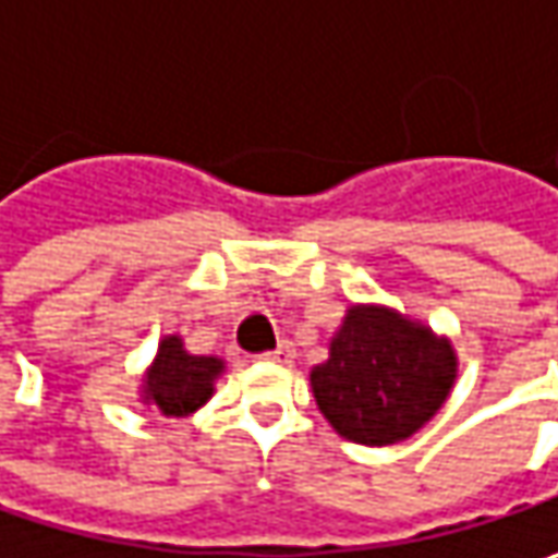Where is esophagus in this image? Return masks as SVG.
<instances>
[{
	"label": "esophagus",
	"instance_id": "esophagus-1",
	"mask_svg": "<svg viewBox=\"0 0 558 558\" xmlns=\"http://www.w3.org/2000/svg\"><path fill=\"white\" fill-rule=\"evenodd\" d=\"M260 356H264V360H272V363H291V360H294V344H291V341H279L276 351H267V354Z\"/></svg>",
	"mask_w": 558,
	"mask_h": 558
}]
</instances>
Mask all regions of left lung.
Wrapping results in <instances>:
<instances>
[{"mask_svg":"<svg viewBox=\"0 0 558 558\" xmlns=\"http://www.w3.org/2000/svg\"><path fill=\"white\" fill-rule=\"evenodd\" d=\"M457 381V354L447 338L391 307L348 311L329 344V360L313 366L319 413L341 438L385 447L416 435L444 407Z\"/></svg>","mask_w":558,"mask_h":558,"instance_id":"1","label":"left lung"}]
</instances>
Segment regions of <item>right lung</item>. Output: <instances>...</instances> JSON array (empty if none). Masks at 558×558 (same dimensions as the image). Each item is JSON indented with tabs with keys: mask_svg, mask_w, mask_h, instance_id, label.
Segmentation results:
<instances>
[{
	"mask_svg": "<svg viewBox=\"0 0 558 558\" xmlns=\"http://www.w3.org/2000/svg\"><path fill=\"white\" fill-rule=\"evenodd\" d=\"M220 373V356L189 354L180 335H167L158 344L155 363L142 378V400L163 416H189L214 395V381Z\"/></svg>",
	"mask_w": 558,
	"mask_h": 558,
	"instance_id": "add662e5",
	"label": "right lung"
}]
</instances>
